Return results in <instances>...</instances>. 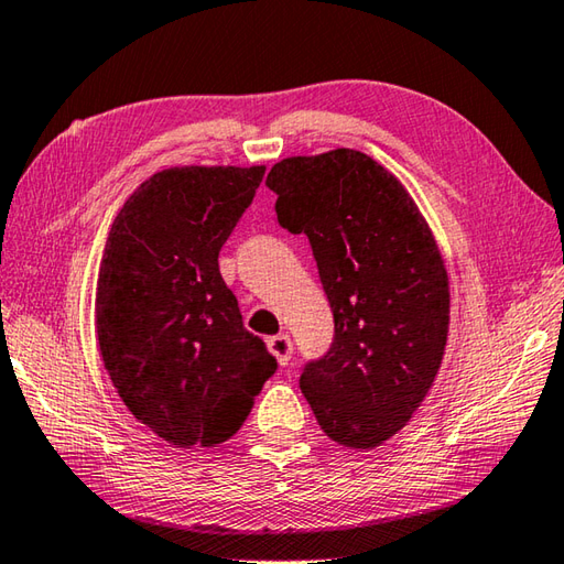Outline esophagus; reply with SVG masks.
I'll use <instances>...</instances> for the list:
<instances>
[{
	"mask_svg": "<svg viewBox=\"0 0 564 564\" xmlns=\"http://www.w3.org/2000/svg\"><path fill=\"white\" fill-rule=\"evenodd\" d=\"M269 351L285 367V364H289L291 357H293V341H291V337L289 335L271 337L269 339Z\"/></svg>",
	"mask_w": 564,
	"mask_h": 564,
	"instance_id": "esophagus-1",
	"label": "esophagus"
}]
</instances>
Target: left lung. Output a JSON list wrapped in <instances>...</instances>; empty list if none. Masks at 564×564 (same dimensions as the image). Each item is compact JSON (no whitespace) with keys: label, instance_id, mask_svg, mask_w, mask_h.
I'll list each match as a JSON object with an SVG mask.
<instances>
[{"label":"left lung","instance_id":"left-lung-1","mask_svg":"<svg viewBox=\"0 0 564 564\" xmlns=\"http://www.w3.org/2000/svg\"><path fill=\"white\" fill-rule=\"evenodd\" d=\"M267 185L281 227L311 241L335 317L301 391L329 440L377 447L411 421L443 364L449 285L433 231L399 178L355 149L283 159Z\"/></svg>","mask_w":564,"mask_h":564}]
</instances>
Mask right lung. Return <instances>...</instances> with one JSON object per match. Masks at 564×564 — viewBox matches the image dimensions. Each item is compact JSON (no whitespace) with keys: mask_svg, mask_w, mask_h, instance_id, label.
Listing matches in <instances>:
<instances>
[{"mask_svg":"<svg viewBox=\"0 0 564 564\" xmlns=\"http://www.w3.org/2000/svg\"><path fill=\"white\" fill-rule=\"evenodd\" d=\"M263 173L165 169L109 229L95 297L99 351L124 405L171 445L225 443L279 369L241 323L217 263Z\"/></svg>","mask_w":564,"mask_h":564,"instance_id":"1","label":"right lung"}]
</instances>
